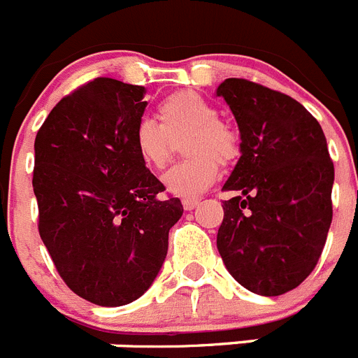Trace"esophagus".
I'll return each mask as SVG.
<instances>
[{"mask_svg": "<svg viewBox=\"0 0 358 358\" xmlns=\"http://www.w3.org/2000/svg\"><path fill=\"white\" fill-rule=\"evenodd\" d=\"M199 204H201V201H199V199H185V201H182V208H185L186 211L195 210Z\"/></svg>", "mask_w": 358, "mask_h": 358, "instance_id": "esophagus-1", "label": "esophagus"}]
</instances>
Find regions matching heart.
<instances>
[{"mask_svg":"<svg viewBox=\"0 0 358 358\" xmlns=\"http://www.w3.org/2000/svg\"><path fill=\"white\" fill-rule=\"evenodd\" d=\"M159 123L141 118L132 129V145L141 163L161 169L169 161L172 140L188 134L182 154L192 156L173 164L161 177L164 189L179 199L204 194L218 177V163L227 164L238 156L235 131L218 120V110L197 93H177L157 107Z\"/></svg>","mask_w":358,"mask_h":358,"instance_id":"obj_1","label":"heart"}]
</instances>
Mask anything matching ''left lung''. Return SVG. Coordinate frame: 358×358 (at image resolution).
<instances>
[{
    "label": "left lung",
    "mask_w": 358,
    "mask_h": 358,
    "mask_svg": "<svg viewBox=\"0 0 358 358\" xmlns=\"http://www.w3.org/2000/svg\"><path fill=\"white\" fill-rule=\"evenodd\" d=\"M238 123L240 159L222 189L217 249L260 296L296 289L317 265L331 224L334 163L317 120L294 98L243 78L217 87Z\"/></svg>",
    "instance_id": "1"
}]
</instances>
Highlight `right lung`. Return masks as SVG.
<instances>
[{
    "instance_id": "add662e5",
    "label": "right lung",
    "mask_w": 358,
    "mask_h": 358,
    "mask_svg": "<svg viewBox=\"0 0 358 358\" xmlns=\"http://www.w3.org/2000/svg\"><path fill=\"white\" fill-rule=\"evenodd\" d=\"M143 98L141 85L94 78L53 107L34 145L41 240L66 285L100 306L147 292L182 215L132 145Z\"/></svg>"
}]
</instances>
